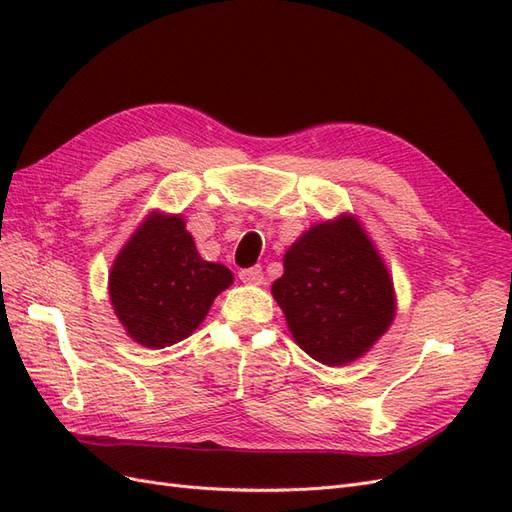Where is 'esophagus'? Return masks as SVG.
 <instances>
[{
  "label": "esophagus",
  "mask_w": 512,
  "mask_h": 512,
  "mask_svg": "<svg viewBox=\"0 0 512 512\" xmlns=\"http://www.w3.org/2000/svg\"><path fill=\"white\" fill-rule=\"evenodd\" d=\"M239 277H241V282H245V284H254V286H260L262 282H265V275H262V267L241 269V271H239Z\"/></svg>",
  "instance_id": "1"
}]
</instances>
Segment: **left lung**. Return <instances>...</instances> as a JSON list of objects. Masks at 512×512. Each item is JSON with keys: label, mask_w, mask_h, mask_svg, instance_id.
Instances as JSON below:
<instances>
[{"label": "left lung", "mask_w": 512, "mask_h": 512, "mask_svg": "<svg viewBox=\"0 0 512 512\" xmlns=\"http://www.w3.org/2000/svg\"><path fill=\"white\" fill-rule=\"evenodd\" d=\"M271 290L294 342L331 367L363 356L395 318L391 275L352 215L316 224L294 241Z\"/></svg>", "instance_id": "8db88e82"}]
</instances>
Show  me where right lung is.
<instances>
[{"label":"right lung","instance_id":"right-lung-1","mask_svg":"<svg viewBox=\"0 0 512 512\" xmlns=\"http://www.w3.org/2000/svg\"><path fill=\"white\" fill-rule=\"evenodd\" d=\"M232 273L196 252L181 215L151 213L113 262L108 294L119 322L145 348L194 333Z\"/></svg>","mask_w":512,"mask_h":512}]
</instances>
